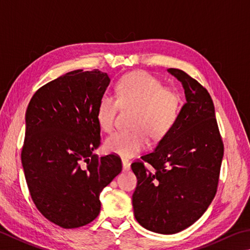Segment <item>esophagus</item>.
<instances>
[{
  "instance_id": "34e87169",
  "label": "esophagus",
  "mask_w": 250,
  "mask_h": 250,
  "mask_svg": "<svg viewBox=\"0 0 250 250\" xmlns=\"http://www.w3.org/2000/svg\"><path fill=\"white\" fill-rule=\"evenodd\" d=\"M130 166V162L128 160H125V158H122V168H124V170H129Z\"/></svg>"
}]
</instances>
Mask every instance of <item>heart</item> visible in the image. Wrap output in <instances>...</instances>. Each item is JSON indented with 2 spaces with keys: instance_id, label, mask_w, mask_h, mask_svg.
Listing matches in <instances>:
<instances>
[{
  "instance_id": "obj_1",
  "label": "heart",
  "mask_w": 250,
  "mask_h": 250,
  "mask_svg": "<svg viewBox=\"0 0 250 250\" xmlns=\"http://www.w3.org/2000/svg\"><path fill=\"white\" fill-rule=\"evenodd\" d=\"M117 100L108 94L98 103L96 118L101 128L109 132L115 124L119 105L135 107L131 131H118L105 141L108 152L131 157L143 151L148 142L169 132L179 116L180 99L175 92L164 88L162 82L147 72H132L118 81Z\"/></svg>"
}]
</instances>
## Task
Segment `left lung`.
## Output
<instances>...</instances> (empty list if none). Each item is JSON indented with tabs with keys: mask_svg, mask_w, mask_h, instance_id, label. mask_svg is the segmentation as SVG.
Segmentation results:
<instances>
[{
	"mask_svg": "<svg viewBox=\"0 0 250 250\" xmlns=\"http://www.w3.org/2000/svg\"><path fill=\"white\" fill-rule=\"evenodd\" d=\"M185 89L176 124L154 151L131 165L134 216L151 232L176 234L198 221L216 193L224 146L208 90L184 71L167 70Z\"/></svg>",
	"mask_w": 250,
	"mask_h": 250,
	"instance_id": "8db88e82",
	"label": "left lung"
}]
</instances>
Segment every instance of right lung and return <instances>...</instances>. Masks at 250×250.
<instances>
[{
	"mask_svg": "<svg viewBox=\"0 0 250 250\" xmlns=\"http://www.w3.org/2000/svg\"><path fill=\"white\" fill-rule=\"evenodd\" d=\"M110 79L98 70H75L49 82L25 115L21 164L31 199L63 229L88 224L101 212L99 194L120 174L119 156L98 157V103Z\"/></svg>",
	"mask_w": 250,
	"mask_h": 250,
	"instance_id": "1",
	"label": "right lung"
}]
</instances>
